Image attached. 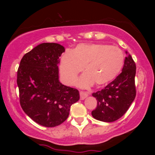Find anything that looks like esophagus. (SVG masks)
I'll list each match as a JSON object with an SVG mask.
<instances>
[{"instance_id":"1","label":"esophagus","mask_w":155,"mask_h":155,"mask_svg":"<svg viewBox=\"0 0 155 155\" xmlns=\"http://www.w3.org/2000/svg\"><path fill=\"white\" fill-rule=\"evenodd\" d=\"M89 95V93L87 92H80V99L81 100H84V99L86 98Z\"/></svg>"}]
</instances>
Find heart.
I'll list each match as a JSON object with an SVG mask.
<instances>
[{"label": "heart", "mask_w": 155, "mask_h": 155, "mask_svg": "<svg viewBox=\"0 0 155 155\" xmlns=\"http://www.w3.org/2000/svg\"><path fill=\"white\" fill-rule=\"evenodd\" d=\"M124 54L117 47L103 44H81L70 54L62 57L60 71L65 83L73 85L84 68L79 80V87L88 88L94 83L104 86L113 81L122 70Z\"/></svg>", "instance_id": "heart-1"}]
</instances>
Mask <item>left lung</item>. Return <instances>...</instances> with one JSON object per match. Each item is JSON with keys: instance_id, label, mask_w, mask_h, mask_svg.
Wrapping results in <instances>:
<instances>
[{"instance_id": "8db88e82", "label": "left lung", "mask_w": 155, "mask_h": 155, "mask_svg": "<svg viewBox=\"0 0 155 155\" xmlns=\"http://www.w3.org/2000/svg\"><path fill=\"white\" fill-rule=\"evenodd\" d=\"M125 53L122 73L104 89L92 94L97 100V107L92 111V116L96 120L105 122L117 120L126 113L136 97V63L127 51Z\"/></svg>"}]
</instances>
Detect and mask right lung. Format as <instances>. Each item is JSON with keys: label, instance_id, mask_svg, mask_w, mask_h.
<instances>
[{"label": "right lung", "instance_id": "1", "mask_svg": "<svg viewBox=\"0 0 155 155\" xmlns=\"http://www.w3.org/2000/svg\"><path fill=\"white\" fill-rule=\"evenodd\" d=\"M65 48L59 44L42 43L23 56L17 71L19 102L34 122L52 127L66 120L79 92L59 81L60 57Z\"/></svg>", "mask_w": 155, "mask_h": 155}]
</instances>
